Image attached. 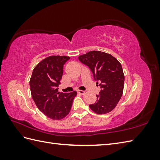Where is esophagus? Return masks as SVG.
I'll return each instance as SVG.
<instances>
[{
  "label": "esophagus",
  "instance_id": "34e87169",
  "mask_svg": "<svg viewBox=\"0 0 160 160\" xmlns=\"http://www.w3.org/2000/svg\"><path fill=\"white\" fill-rule=\"evenodd\" d=\"M77 92L78 93H80V94H82V95H83V94H84V91H82V90H78L77 91Z\"/></svg>",
  "mask_w": 160,
  "mask_h": 160
}]
</instances>
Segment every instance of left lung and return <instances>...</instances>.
<instances>
[{"mask_svg":"<svg viewBox=\"0 0 160 160\" xmlns=\"http://www.w3.org/2000/svg\"><path fill=\"white\" fill-rule=\"evenodd\" d=\"M78 59L89 67L97 83L101 81L96 102L90 104V108L97 114L109 113L117 106L123 93L124 75L121 64L111 54L99 51H91Z\"/></svg>","mask_w":160,"mask_h":160,"instance_id":"1","label":"left lung"}]
</instances>
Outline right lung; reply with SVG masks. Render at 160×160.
<instances>
[{"label":"right lung","mask_w":160,"mask_h":160,"mask_svg":"<svg viewBox=\"0 0 160 160\" xmlns=\"http://www.w3.org/2000/svg\"><path fill=\"white\" fill-rule=\"evenodd\" d=\"M69 56H49L33 69L29 85L33 101L38 109L52 120H61L70 112L76 91L58 92L63 67Z\"/></svg>","instance_id":"add662e5"}]
</instances>
